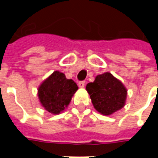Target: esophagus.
<instances>
[{
	"mask_svg": "<svg viewBox=\"0 0 158 158\" xmlns=\"http://www.w3.org/2000/svg\"><path fill=\"white\" fill-rule=\"evenodd\" d=\"M84 85H85V81H79V88H84Z\"/></svg>",
	"mask_w": 158,
	"mask_h": 158,
	"instance_id": "obj_1",
	"label": "esophagus"
}]
</instances>
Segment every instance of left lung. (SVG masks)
I'll return each instance as SVG.
<instances>
[{
    "label": "left lung",
    "mask_w": 158,
    "mask_h": 158,
    "mask_svg": "<svg viewBox=\"0 0 158 158\" xmlns=\"http://www.w3.org/2000/svg\"><path fill=\"white\" fill-rule=\"evenodd\" d=\"M86 90L94 108L102 115H111L125 106L127 90L110 73L98 75L94 83L87 84Z\"/></svg>",
    "instance_id": "1"
}]
</instances>
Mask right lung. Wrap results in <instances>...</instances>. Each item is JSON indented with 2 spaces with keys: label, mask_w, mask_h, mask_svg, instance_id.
Segmentation results:
<instances>
[{
  "label": "right lung",
  "mask_w": 158,
  "mask_h": 158,
  "mask_svg": "<svg viewBox=\"0 0 158 158\" xmlns=\"http://www.w3.org/2000/svg\"><path fill=\"white\" fill-rule=\"evenodd\" d=\"M78 89L73 79H67L63 73L55 71L40 85L38 98L48 111L59 114L69 105Z\"/></svg>",
  "instance_id": "add662e5"
}]
</instances>
